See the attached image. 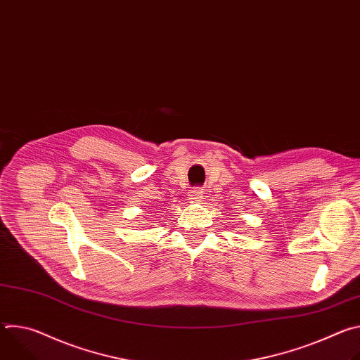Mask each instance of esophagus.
Returning <instances> with one entry per match:
<instances>
[{"label":"esophagus","instance_id":"1","mask_svg":"<svg viewBox=\"0 0 360 360\" xmlns=\"http://www.w3.org/2000/svg\"><path fill=\"white\" fill-rule=\"evenodd\" d=\"M202 191L200 188H193L191 192H189V199L191 200H195V202H200L202 200Z\"/></svg>","mask_w":360,"mask_h":360}]
</instances>
